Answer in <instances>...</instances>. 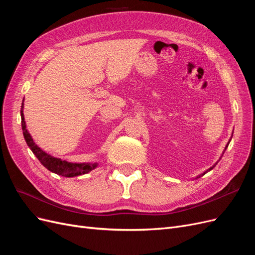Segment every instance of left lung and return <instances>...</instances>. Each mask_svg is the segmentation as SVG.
<instances>
[{"instance_id":"1","label":"left lung","mask_w":255,"mask_h":255,"mask_svg":"<svg viewBox=\"0 0 255 255\" xmlns=\"http://www.w3.org/2000/svg\"><path fill=\"white\" fill-rule=\"evenodd\" d=\"M232 135H233V133H232ZM231 138H232V137H231ZM231 138H230V140H229V142H228V143H227V145H226V147H225V151L227 150V147H228V145H229V143H230V141H231ZM225 151H224V153H225ZM224 153H223V154H224ZM222 156H223V155H222ZM219 159H221V158H219ZM216 164H217V162H216V163H215V164H214L213 166H211V168H210V169H208L207 171H205V172H204L203 174H200V175H198V176H197L196 178H198V177H200V176H203V175H205V174H206V173H208L209 171H211V170H212V169L214 168V166H215Z\"/></svg>"}]
</instances>
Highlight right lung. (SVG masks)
<instances>
[{"label": "right lung", "instance_id": "right-lung-1", "mask_svg": "<svg viewBox=\"0 0 255 255\" xmlns=\"http://www.w3.org/2000/svg\"><path fill=\"white\" fill-rule=\"evenodd\" d=\"M24 104L21 107V119H22V129H23V135L26 143L29 146L32 153L36 155V157L39 159V161L45 166L47 170L50 172L61 175V176L64 177H75L78 175L86 174L98 166L97 162H69L66 160H62L61 158H57L51 156L50 154H47L44 152L41 147H39L36 143H34L33 139L31 138L29 131L26 128V122L24 118Z\"/></svg>", "mask_w": 255, "mask_h": 255}]
</instances>
